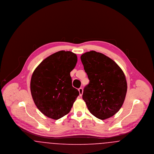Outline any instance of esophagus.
Masks as SVG:
<instances>
[{"instance_id": "esophagus-1", "label": "esophagus", "mask_w": 154, "mask_h": 154, "mask_svg": "<svg viewBox=\"0 0 154 154\" xmlns=\"http://www.w3.org/2000/svg\"><path fill=\"white\" fill-rule=\"evenodd\" d=\"M79 94H80V96H81L82 95V94H83V89L82 88H80L79 89Z\"/></svg>"}]
</instances>
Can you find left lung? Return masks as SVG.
<instances>
[{
    "instance_id": "8db88e82",
    "label": "left lung",
    "mask_w": 154,
    "mask_h": 154,
    "mask_svg": "<svg viewBox=\"0 0 154 154\" xmlns=\"http://www.w3.org/2000/svg\"><path fill=\"white\" fill-rule=\"evenodd\" d=\"M81 60L89 80L82 94L88 110L102 120L113 116L121 108L127 92L123 71L113 60L95 51L83 54Z\"/></svg>"
}]
</instances>
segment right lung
Listing matches in <instances>:
<instances>
[{"instance_id":"1","label":"right lung","mask_w":154,"mask_h":154,"mask_svg":"<svg viewBox=\"0 0 154 154\" xmlns=\"http://www.w3.org/2000/svg\"><path fill=\"white\" fill-rule=\"evenodd\" d=\"M77 57L60 51L44 59L32 74L30 91L37 109L47 117L58 119L67 114L79 95L73 87L70 73Z\"/></svg>"}]
</instances>
